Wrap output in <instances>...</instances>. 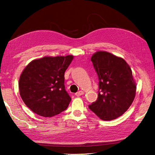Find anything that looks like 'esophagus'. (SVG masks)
<instances>
[{"label": "esophagus", "instance_id": "obj_1", "mask_svg": "<svg viewBox=\"0 0 155 155\" xmlns=\"http://www.w3.org/2000/svg\"><path fill=\"white\" fill-rule=\"evenodd\" d=\"M83 94H84V92L82 91H80L77 92V93H75V95H76V96H77V97H79V96H81V95Z\"/></svg>", "mask_w": 155, "mask_h": 155}]
</instances>
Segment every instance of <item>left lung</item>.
Instances as JSON below:
<instances>
[{"label": "left lung", "instance_id": "left-lung-1", "mask_svg": "<svg viewBox=\"0 0 155 155\" xmlns=\"http://www.w3.org/2000/svg\"><path fill=\"white\" fill-rule=\"evenodd\" d=\"M98 77L97 100L88 108L104 120L121 116L133 103L136 84L132 71L123 58L98 51L91 57Z\"/></svg>", "mask_w": 155, "mask_h": 155}]
</instances>
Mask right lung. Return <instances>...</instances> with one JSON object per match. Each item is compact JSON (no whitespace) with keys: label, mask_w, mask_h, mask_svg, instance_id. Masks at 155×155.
<instances>
[{"label":"right lung","mask_w":155,"mask_h":155,"mask_svg":"<svg viewBox=\"0 0 155 155\" xmlns=\"http://www.w3.org/2000/svg\"><path fill=\"white\" fill-rule=\"evenodd\" d=\"M72 59V55L46 57L26 67L19 79V91L32 112L51 117L67 109L71 98L65 90L64 72Z\"/></svg>","instance_id":"right-lung-1"}]
</instances>
